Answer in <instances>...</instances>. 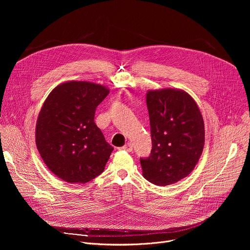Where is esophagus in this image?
Segmentation results:
<instances>
[{
    "instance_id": "esophagus-1",
    "label": "esophagus",
    "mask_w": 250,
    "mask_h": 250,
    "mask_svg": "<svg viewBox=\"0 0 250 250\" xmlns=\"http://www.w3.org/2000/svg\"><path fill=\"white\" fill-rule=\"evenodd\" d=\"M122 149H123V150H125V151L130 152V151H132V150H133V145L131 144V142H128L127 145H125V146H123V147H122Z\"/></svg>"
}]
</instances>
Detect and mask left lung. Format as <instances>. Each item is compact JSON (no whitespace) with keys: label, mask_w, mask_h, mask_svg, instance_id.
<instances>
[{"label":"left lung","mask_w":250,"mask_h":250,"mask_svg":"<svg viewBox=\"0 0 250 250\" xmlns=\"http://www.w3.org/2000/svg\"><path fill=\"white\" fill-rule=\"evenodd\" d=\"M152 149L140 158L142 175L157 186L187 177L197 165L205 145V125L195 100L180 89L146 93Z\"/></svg>","instance_id":"left-lung-1"}]
</instances>
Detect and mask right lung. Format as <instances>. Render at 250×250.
<instances>
[{
	"label": "right lung",
	"instance_id": "right-lung-1",
	"mask_svg": "<svg viewBox=\"0 0 250 250\" xmlns=\"http://www.w3.org/2000/svg\"><path fill=\"white\" fill-rule=\"evenodd\" d=\"M105 86L68 81L44 101L35 126V144L48 169L70 184H85L104 169L114 147L94 122L108 96Z\"/></svg>",
	"mask_w": 250,
	"mask_h": 250
}]
</instances>
